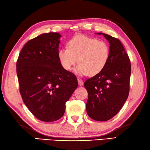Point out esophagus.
Listing matches in <instances>:
<instances>
[{
	"label": "esophagus",
	"mask_w": 150,
	"mask_h": 150,
	"mask_svg": "<svg viewBox=\"0 0 150 150\" xmlns=\"http://www.w3.org/2000/svg\"><path fill=\"white\" fill-rule=\"evenodd\" d=\"M78 83H79V86H82L84 84L83 81H82V80H81V79H78Z\"/></svg>",
	"instance_id": "1"
}]
</instances>
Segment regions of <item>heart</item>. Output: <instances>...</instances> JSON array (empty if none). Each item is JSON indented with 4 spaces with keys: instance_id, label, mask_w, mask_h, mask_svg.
Segmentation results:
<instances>
[{
    "instance_id": "b5f03b06",
    "label": "heart",
    "mask_w": 150,
    "mask_h": 150,
    "mask_svg": "<svg viewBox=\"0 0 150 150\" xmlns=\"http://www.w3.org/2000/svg\"><path fill=\"white\" fill-rule=\"evenodd\" d=\"M68 47L59 50L58 57L63 68L69 71L77 62L75 72L80 75H97L106 66L110 47L103 40L79 35L69 40Z\"/></svg>"
}]
</instances>
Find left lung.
Returning a JSON list of instances; mask_svg holds the SVG:
<instances>
[{"mask_svg":"<svg viewBox=\"0 0 150 150\" xmlns=\"http://www.w3.org/2000/svg\"><path fill=\"white\" fill-rule=\"evenodd\" d=\"M110 43V57L98 74L84 82L88 93L86 111L97 121H106L118 113L128 98L131 63L120 41L109 35L98 33Z\"/></svg>","mask_w":150,"mask_h":150,"instance_id":"left-lung-1","label":"left lung"}]
</instances>
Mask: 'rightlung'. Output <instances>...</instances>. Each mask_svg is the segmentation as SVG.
I'll return each mask as SVG.
<instances>
[{
    "mask_svg": "<svg viewBox=\"0 0 150 150\" xmlns=\"http://www.w3.org/2000/svg\"><path fill=\"white\" fill-rule=\"evenodd\" d=\"M60 37L52 32L28 41L17 62L22 100L44 122H53L64 115L66 103L78 86L76 76L64 69L59 59Z\"/></svg>",
    "mask_w": 150,
    "mask_h": 150,
    "instance_id": "add662e5",
    "label": "right lung"
}]
</instances>
